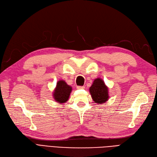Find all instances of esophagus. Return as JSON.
I'll return each mask as SVG.
<instances>
[{"instance_id": "34e87169", "label": "esophagus", "mask_w": 157, "mask_h": 157, "mask_svg": "<svg viewBox=\"0 0 157 157\" xmlns=\"http://www.w3.org/2000/svg\"><path fill=\"white\" fill-rule=\"evenodd\" d=\"M77 89H85L84 86H77Z\"/></svg>"}]
</instances>
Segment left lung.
I'll list each match as a JSON object with an SVG mask.
<instances>
[{
    "label": "left lung",
    "mask_w": 157,
    "mask_h": 157,
    "mask_svg": "<svg viewBox=\"0 0 157 157\" xmlns=\"http://www.w3.org/2000/svg\"><path fill=\"white\" fill-rule=\"evenodd\" d=\"M108 87L104 81L98 78L95 79L89 88V93L95 103L104 104L109 99Z\"/></svg>",
    "instance_id": "1"
}]
</instances>
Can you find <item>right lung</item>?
I'll use <instances>...</instances> for the list:
<instances>
[{"instance_id":"add662e5","label":"right lung","mask_w":157,"mask_h":157,"mask_svg":"<svg viewBox=\"0 0 157 157\" xmlns=\"http://www.w3.org/2000/svg\"><path fill=\"white\" fill-rule=\"evenodd\" d=\"M72 90L71 86L68 85L64 80H59L57 83L56 87L55 88L53 97L57 103L63 104L68 100L70 93Z\"/></svg>"}]
</instances>
